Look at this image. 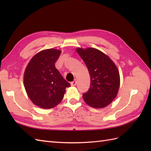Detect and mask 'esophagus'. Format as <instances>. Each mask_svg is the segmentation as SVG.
<instances>
[{"label": "esophagus", "mask_w": 151, "mask_h": 151, "mask_svg": "<svg viewBox=\"0 0 151 151\" xmlns=\"http://www.w3.org/2000/svg\"><path fill=\"white\" fill-rule=\"evenodd\" d=\"M76 84V81H74L73 82L70 83V85H71L72 86H75Z\"/></svg>", "instance_id": "obj_1"}]
</instances>
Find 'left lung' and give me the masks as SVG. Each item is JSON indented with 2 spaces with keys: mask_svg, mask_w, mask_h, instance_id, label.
<instances>
[{
  "mask_svg": "<svg viewBox=\"0 0 151 151\" xmlns=\"http://www.w3.org/2000/svg\"><path fill=\"white\" fill-rule=\"evenodd\" d=\"M76 52L87 66L91 84L83 99L89 106L106 107L118 93L120 86L119 72L115 63L106 54L95 48H77Z\"/></svg>",
  "mask_w": 151,
  "mask_h": 151,
  "instance_id": "left-lung-1",
  "label": "left lung"
}]
</instances>
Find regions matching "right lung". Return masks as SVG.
<instances>
[{"label":"right lung","mask_w":151,"mask_h":151,"mask_svg":"<svg viewBox=\"0 0 151 151\" xmlns=\"http://www.w3.org/2000/svg\"><path fill=\"white\" fill-rule=\"evenodd\" d=\"M61 53L56 49L41 50L32 58L25 69V90L32 103L41 108L55 107L62 101L65 88L70 86L55 67Z\"/></svg>","instance_id":"right-lung-1"}]
</instances>
